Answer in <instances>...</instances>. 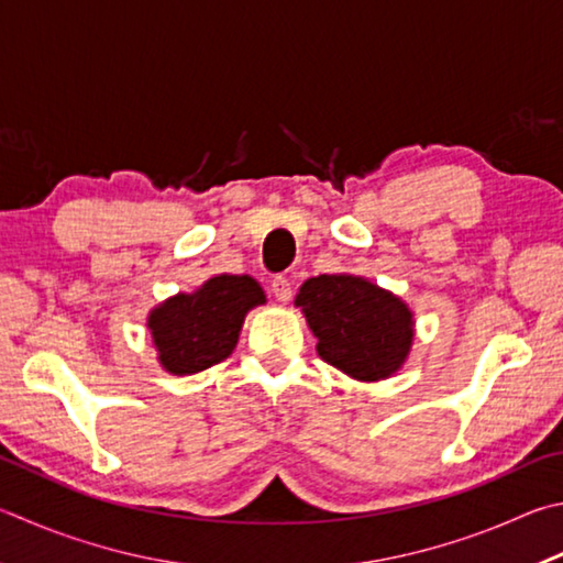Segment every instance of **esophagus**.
<instances>
[{
    "mask_svg": "<svg viewBox=\"0 0 563 563\" xmlns=\"http://www.w3.org/2000/svg\"><path fill=\"white\" fill-rule=\"evenodd\" d=\"M271 288H273L275 300L288 302V300L292 298V285H290V280H288V278H283V275H278V278H273Z\"/></svg>",
    "mask_w": 563,
    "mask_h": 563,
    "instance_id": "obj_1",
    "label": "esophagus"
}]
</instances>
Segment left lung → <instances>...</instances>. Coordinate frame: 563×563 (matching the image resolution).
<instances>
[{"mask_svg":"<svg viewBox=\"0 0 563 563\" xmlns=\"http://www.w3.org/2000/svg\"><path fill=\"white\" fill-rule=\"evenodd\" d=\"M295 305L317 336V354L352 379H388L411 352L413 312L394 292L360 275L305 280Z\"/></svg>","mask_w":563,"mask_h":563,"instance_id":"8db88e82","label":"left lung"}]
</instances>
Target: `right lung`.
Instances as JSON below:
<instances>
[{
    "instance_id": "right-lung-1",
    "label": "right lung",
    "mask_w": 563,
    "mask_h": 563,
    "mask_svg": "<svg viewBox=\"0 0 563 563\" xmlns=\"http://www.w3.org/2000/svg\"><path fill=\"white\" fill-rule=\"evenodd\" d=\"M265 295L251 275H213L199 290L179 292L150 312L147 327L169 374L187 376L227 360L246 312Z\"/></svg>"
}]
</instances>
